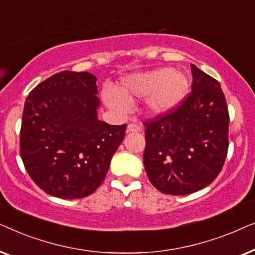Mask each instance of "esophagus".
Segmentation results:
<instances>
[{"mask_svg":"<svg viewBox=\"0 0 255 255\" xmlns=\"http://www.w3.org/2000/svg\"><path fill=\"white\" fill-rule=\"evenodd\" d=\"M139 131H141L140 125L133 124V123H131V124L128 125V128H127L128 133H131V132H139Z\"/></svg>","mask_w":255,"mask_h":255,"instance_id":"34e87169","label":"esophagus"}]
</instances>
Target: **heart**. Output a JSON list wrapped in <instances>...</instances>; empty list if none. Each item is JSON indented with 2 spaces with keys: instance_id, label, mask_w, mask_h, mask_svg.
Masks as SVG:
<instances>
[{
  "instance_id": "heart-1",
  "label": "heart",
  "mask_w": 255,
  "mask_h": 255,
  "mask_svg": "<svg viewBox=\"0 0 255 255\" xmlns=\"http://www.w3.org/2000/svg\"><path fill=\"white\" fill-rule=\"evenodd\" d=\"M189 80L183 72L156 68L125 76L117 92L103 93L106 104L117 113L128 110V100L146 97L148 113L155 116L172 113L181 106L189 93Z\"/></svg>"
}]
</instances>
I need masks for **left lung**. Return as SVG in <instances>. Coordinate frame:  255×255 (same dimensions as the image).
<instances>
[{"mask_svg": "<svg viewBox=\"0 0 255 255\" xmlns=\"http://www.w3.org/2000/svg\"><path fill=\"white\" fill-rule=\"evenodd\" d=\"M190 67V95L179 109L144 124L146 174L167 195L208 187L228 154L229 111L221 85L195 65Z\"/></svg>", "mask_w": 255, "mask_h": 255, "instance_id": "obj_1", "label": "left lung"}]
</instances>
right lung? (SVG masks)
Returning <instances> with one entry per match:
<instances>
[{
  "instance_id": "obj_1",
  "label": "right lung",
  "mask_w": 255,
  "mask_h": 255,
  "mask_svg": "<svg viewBox=\"0 0 255 255\" xmlns=\"http://www.w3.org/2000/svg\"><path fill=\"white\" fill-rule=\"evenodd\" d=\"M96 76L64 71L31 90L24 104L20 156L31 179L51 196L93 194L106 177L127 124L97 117Z\"/></svg>"
}]
</instances>
